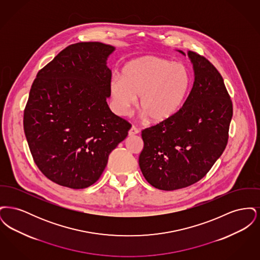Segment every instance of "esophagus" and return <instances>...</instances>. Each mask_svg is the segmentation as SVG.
I'll return each mask as SVG.
<instances>
[{"instance_id": "obj_1", "label": "esophagus", "mask_w": 260, "mask_h": 260, "mask_svg": "<svg viewBox=\"0 0 260 260\" xmlns=\"http://www.w3.org/2000/svg\"><path fill=\"white\" fill-rule=\"evenodd\" d=\"M137 134H138V129L136 128V126L133 125V126L129 128V131H128V136H134L137 135Z\"/></svg>"}]
</instances>
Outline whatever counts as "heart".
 Returning a JSON list of instances; mask_svg holds the SVG:
<instances>
[{
	"label": "heart",
	"instance_id": "b5f03b06",
	"mask_svg": "<svg viewBox=\"0 0 260 260\" xmlns=\"http://www.w3.org/2000/svg\"><path fill=\"white\" fill-rule=\"evenodd\" d=\"M191 87V76L181 63L144 55L126 62L120 77L110 83L115 112L125 116L138 99L143 118L154 124L169 121L182 108Z\"/></svg>",
	"mask_w": 260,
	"mask_h": 260
}]
</instances>
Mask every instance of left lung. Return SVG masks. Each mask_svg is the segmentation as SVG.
I'll list each match as a JSON object with an SVG mask.
<instances>
[{
	"mask_svg": "<svg viewBox=\"0 0 260 260\" xmlns=\"http://www.w3.org/2000/svg\"><path fill=\"white\" fill-rule=\"evenodd\" d=\"M187 56L193 65L194 84L182 108L141 134V173L151 185L166 191L192 185L208 173L227 145L233 115L232 101L216 68L193 51Z\"/></svg>",
	"mask_w": 260,
	"mask_h": 260,
	"instance_id": "8db88e82",
	"label": "left lung"
}]
</instances>
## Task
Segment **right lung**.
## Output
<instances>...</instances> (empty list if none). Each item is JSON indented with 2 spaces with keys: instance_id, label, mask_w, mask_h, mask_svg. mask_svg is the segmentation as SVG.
<instances>
[{
  "instance_id": "obj_1",
  "label": "right lung",
  "mask_w": 260,
  "mask_h": 260,
  "mask_svg": "<svg viewBox=\"0 0 260 260\" xmlns=\"http://www.w3.org/2000/svg\"><path fill=\"white\" fill-rule=\"evenodd\" d=\"M116 48L77 43L39 71L24 110V133L39 170L58 185L84 189L96 182L109 154L131 124L110 110Z\"/></svg>"
}]
</instances>
